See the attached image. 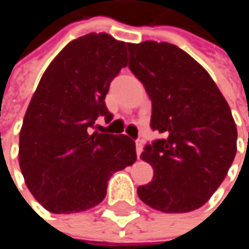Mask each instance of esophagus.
Wrapping results in <instances>:
<instances>
[{"mask_svg":"<svg viewBox=\"0 0 249 249\" xmlns=\"http://www.w3.org/2000/svg\"><path fill=\"white\" fill-rule=\"evenodd\" d=\"M135 148H137V156L140 157L142 153V140H137L135 141Z\"/></svg>","mask_w":249,"mask_h":249,"instance_id":"34e87169","label":"esophagus"}]
</instances>
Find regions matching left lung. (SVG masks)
<instances>
[{
  "mask_svg": "<svg viewBox=\"0 0 249 249\" xmlns=\"http://www.w3.org/2000/svg\"><path fill=\"white\" fill-rule=\"evenodd\" d=\"M128 68L151 99V129L163 135L141 154L154 177L138 187V197L166 213L199 209L221 186L236 154L229 105L209 73L180 47L142 41L128 44Z\"/></svg>",
  "mask_w": 249,
  "mask_h": 249,
  "instance_id": "8db88e82",
  "label": "left lung"
}]
</instances>
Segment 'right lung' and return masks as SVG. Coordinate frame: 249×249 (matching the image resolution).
I'll use <instances>...</instances> for the list:
<instances>
[{
  "mask_svg": "<svg viewBox=\"0 0 249 249\" xmlns=\"http://www.w3.org/2000/svg\"><path fill=\"white\" fill-rule=\"evenodd\" d=\"M126 66V47L107 33L71 41L50 63L20 131V169L31 195L52 213L99 205L108 180L137 160L126 135L93 131L112 121L109 85Z\"/></svg>",
  "mask_w": 249,
  "mask_h": 249,
  "instance_id": "add662e5",
  "label": "right lung"
}]
</instances>
